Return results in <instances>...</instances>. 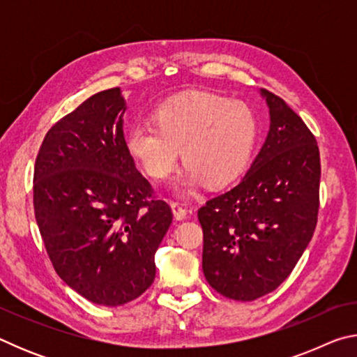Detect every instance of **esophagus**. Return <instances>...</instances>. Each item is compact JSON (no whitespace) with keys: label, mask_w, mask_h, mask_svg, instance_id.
<instances>
[{"label":"esophagus","mask_w":357,"mask_h":357,"mask_svg":"<svg viewBox=\"0 0 357 357\" xmlns=\"http://www.w3.org/2000/svg\"><path fill=\"white\" fill-rule=\"evenodd\" d=\"M172 209H173L174 217H176L178 220L185 219L187 214H189V211H187V208L184 206L183 203H179V202H173V203H172Z\"/></svg>","instance_id":"esophagus-1"}]
</instances>
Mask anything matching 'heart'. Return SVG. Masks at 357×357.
<instances>
[{"mask_svg": "<svg viewBox=\"0 0 357 357\" xmlns=\"http://www.w3.org/2000/svg\"><path fill=\"white\" fill-rule=\"evenodd\" d=\"M259 135L258 118L243 100L213 93H195L159 105L153 124L137 123L126 130L124 146L151 179L170 176L179 148L187 165L181 187L204 181L222 187L249 167Z\"/></svg>", "mask_w": 357, "mask_h": 357, "instance_id": "obj_1", "label": "heart"}]
</instances>
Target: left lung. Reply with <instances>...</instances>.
I'll list each match as a JSON object with an SVG mask.
<instances>
[{
    "mask_svg": "<svg viewBox=\"0 0 357 357\" xmlns=\"http://www.w3.org/2000/svg\"><path fill=\"white\" fill-rule=\"evenodd\" d=\"M271 128L244 178L198 209L203 273L234 301L268 294L291 274L317 228L319 149L279 96L261 89Z\"/></svg>",
    "mask_w": 357,
    "mask_h": 357,
    "instance_id": "1",
    "label": "left lung"
}]
</instances>
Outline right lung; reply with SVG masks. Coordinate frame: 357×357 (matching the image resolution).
<instances>
[{"label": "right lung", "mask_w": 357, "mask_h": 357, "mask_svg": "<svg viewBox=\"0 0 357 357\" xmlns=\"http://www.w3.org/2000/svg\"><path fill=\"white\" fill-rule=\"evenodd\" d=\"M124 112L119 88L91 96L52 126L34 164V214L53 268L108 307L153 285L154 253L173 219L126 151Z\"/></svg>", "instance_id": "obj_1"}]
</instances>
